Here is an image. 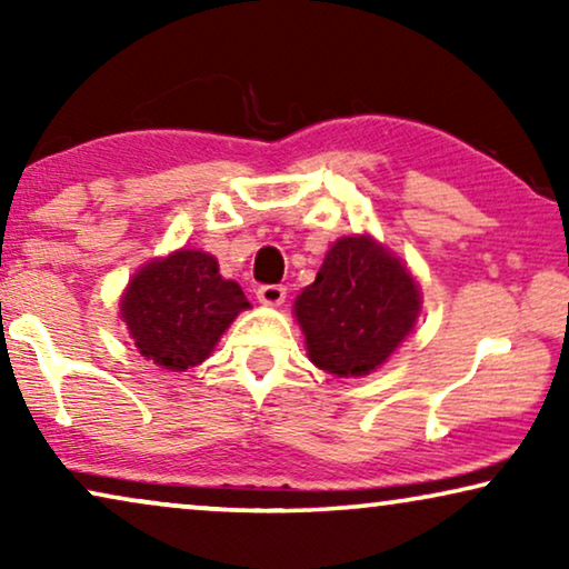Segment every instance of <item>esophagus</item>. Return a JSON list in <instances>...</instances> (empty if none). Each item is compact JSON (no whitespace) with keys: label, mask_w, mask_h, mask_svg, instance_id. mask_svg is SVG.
I'll use <instances>...</instances> for the list:
<instances>
[{"label":"esophagus","mask_w":569,"mask_h":569,"mask_svg":"<svg viewBox=\"0 0 569 569\" xmlns=\"http://www.w3.org/2000/svg\"><path fill=\"white\" fill-rule=\"evenodd\" d=\"M256 298H259L263 306H282L287 290L282 284H261L259 290H256Z\"/></svg>","instance_id":"esophagus-1"}]
</instances>
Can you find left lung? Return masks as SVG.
Returning a JSON list of instances; mask_svg holds the SVG:
<instances>
[{
	"label": "left lung",
	"mask_w": 569,
	"mask_h": 569,
	"mask_svg": "<svg viewBox=\"0 0 569 569\" xmlns=\"http://www.w3.org/2000/svg\"><path fill=\"white\" fill-rule=\"evenodd\" d=\"M419 310V290L399 259L368 236L341 238L316 282L295 300L308 355L333 376H368L401 345Z\"/></svg>",
	"instance_id": "8db88e82"
}]
</instances>
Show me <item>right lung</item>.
<instances>
[{
    "instance_id": "add662e5",
    "label": "right lung",
    "mask_w": 569,
    "mask_h": 569,
    "mask_svg": "<svg viewBox=\"0 0 569 569\" xmlns=\"http://www.w3.org/2000/svg\"><path fill=\"white\" fill-rule=\"evenodd\" d=\"M243 308V290L220 277L212 256L176 251L131 279L121 318L147 360L166 370H189L207 360Z\"/></svg>"
}]
</instances>
